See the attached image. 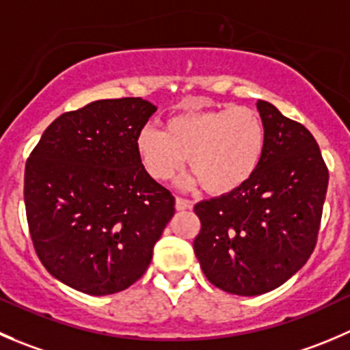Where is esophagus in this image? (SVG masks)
I'll use <instances>...</instances> for the list:
<instances>
[{"label": "esophagus", "mask_w": 350, "mask_h": 350, "mask_svg": "<svg viewBox=\"0 0 350 350\" xmlns=\"http://www.w3.org/2000/svg\"><path fill=\"white\" fill-rule=\"evenodd\" d=\"M191 202L186 198H181V196H176V210L183 212V210H189L191 208Z\"/></svg>", "instance_id": "esophagus-1"}]
</instances>
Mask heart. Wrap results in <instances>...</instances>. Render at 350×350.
<instances>
[{"label": "heart", "instance_id": "obj_1", "mask_svg": "<svg viewBox=\"0 0 350 350\" xmlns=\"http://www.w3.org/2000/svg\"><path fill=\"white\" fill-rule=\"evenodd\" d=\"M267 147L265 123L250 107L226 106L186 111L169 118L164 131L142 128L137 152L155 181H169L183 171L186 159L203 189L226 195L241 188L256 172Z\"/></svg>", "mask_w": 350, "mask_h": 350}]
</instances>
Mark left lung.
I'll use <instances>...</instances> for the list:
<instances>
[{
  "mask_svg": "<svg viewBox=\"0 0 350 350\" xmlns=\"http://www.w3.org/2000/svg\"><path fill=\"white\" fill-rule=\"evenodd\" d=\"M267 147L241 188L195 205V254L210 284L237 296L282 286L317 246L328 167L313 135L265 100L256 103Z\"/></svg>",
  "mask_w": 350,
  "mask_h": 350,
  "instance_id": "left-lung-1",
  "label": "left lung"
}]
</instances>
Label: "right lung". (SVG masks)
I'll list each match as a JSON object with an SVG mask.
<instances>
[{"label": "right lung", "mask_w": 350, "mask_h": 350, "mask_svg": "<svg viewBox=\"0 0 350 350\" xmlns=\"http://www.w3.org/2000/svg\"><path fill=\"white\" fill-rule=\"evenodd\" d=\"M157 107L104 99L61 114L25 164L33 250L47 272L92 296L120 293L150 265L174 196L150 178L137 137Z\"/></svg>", "instance_id": "1"}]
</instances>
